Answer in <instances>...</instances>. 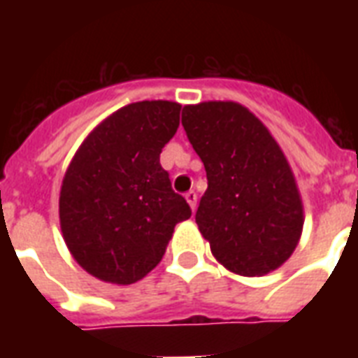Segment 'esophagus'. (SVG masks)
I'll return each instance as SVG.
<instances>
[{
	"label": "esophagus",
	"mask_w": 358,
	"mask_h": 358,
	"mask_svg": "<svg viewBox=\"0 0 358 358\" xmlns=\"http://www.w3.org/2000/svg\"><path fill=\"white\" fill-rule=\"evenodd\" d=\"M185 201L189 202V206H191V210H193V212H195L196 210V191H187V193H185Z\"/></svg>",
	"instance_id": "1"
}]
</instances>
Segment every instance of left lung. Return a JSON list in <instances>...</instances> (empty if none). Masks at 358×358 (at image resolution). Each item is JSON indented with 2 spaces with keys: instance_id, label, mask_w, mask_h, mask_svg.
<instances>
[{
  "instance_id": "8db88e82",
  "label": "left lung",
  "mask_w": 358,
  "mask_h": 358,
  "mask_svg": "<svg viewBox=\"0 0 358 358\" xmlns=\"http://www.w3.org/2000/svg\"><path fill=\"white\" fill-rule=\"evenodd\" d=\"M182 126L206 169L195 221L213 256L243 277L282 266L299 241L303 204L277 141L234 102L185 106Z\"/></svg>"
}]
</instances>
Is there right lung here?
<instances>
[{"label": "right lung", "instance_id": "obj_1", "mask_svg": "<svg viewBox=\"0 0 358 358\" xmlns=\"http://www.w3.org/2000/svg\"><path fill=\"white\" fill-rule=\"evenodd\" d=\"M182 106L129 103L103 120L64 174L59 217L64 241L85 271L113 284L137 282L159 264L180 221L191 217L159 163Z\"/></svg>", "mask_w": 358, "mask_h": 358}]
</instances>
